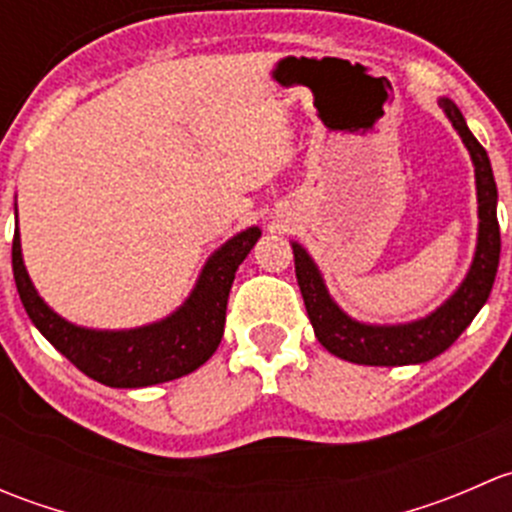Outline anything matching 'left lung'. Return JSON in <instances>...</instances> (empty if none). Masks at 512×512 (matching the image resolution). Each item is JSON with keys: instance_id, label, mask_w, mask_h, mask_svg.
Here are the masks:
<instances>
[{"instance_id": "8db88e82", "label": "left lung", "mask_w": 512, "mask_h": 512, "mask_svg": "<svg viewBox=\"0 0 512 512\" xmlns=\"http://www.w3.org/2000/svg\"><path fill=\"white\" fill-rule=\"evenodd\" d=\"M441 108L451 118L453 128L461 133L463 143L471 151L473 165H476V188H478V247L476 257L463 285L456 289L446 304L418 319L399 327H371V324L354 322L342 312L329 297L319 270L314 267L312 257L292 242L294 272H297L299 289H302L304 307H307L309 322L314 334L327 352L352 364L366 366H404L421 364L446 352L453 342L463 334V329L473 322L480 307L493 289L495 272L500 260V227H498V188H495L493 168L485 148L480 146L466 126V118L458 106L448 98H441Z\"/></svg>"}]
</instances>
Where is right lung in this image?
Instances as JSON below:
<instances>
[{"instance_id": "obj_1", "label": "right lung", "mask_w": 512, "mask_h": 512, "mask_svg": "<svg viewBox=\"0 0 512 512\" xmlns=\"http://www.w3.org/2000/svg\"><path fill=\"white\" fill-rule=\"evenodd\" d=\"M260 240V230L240 232L208 260L188 302L168 319L128 332H96L76 327L51 312L36 294L22 262L19 232L12 242V270L17 292L34 327L76 369L113 389L163 384L203 366L218 349L225 329V309L232 280L247 252Z\"/></svg>"}]
</instances>
